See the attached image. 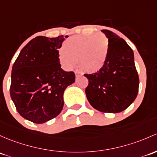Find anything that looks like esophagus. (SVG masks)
Listing matches in <instances>:
<instances>
[{
  "label": "esophagus",
  "instance_id": "esophagus-1",
  "mask_svg": "<svg viewBox=\"0 0 157 157\" xmlns=\"http://www.w3.org/2000/svg\"><path fill=\"white\" fill-rule=\"evenodd\" d=\"M75 75H76V78H77V77H81V76L83 75V74L80 73V72H79V71H76L75 72Z\"/></svg>",
  "mask_w": 157,
  "mask_h": 157
}]
</instances>
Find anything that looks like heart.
I'll use <instances>...</instances> for the list:
<instances>
[{"instance_id": "b5f03b06", "label": "heart", "mask_w": 157, "mask_h": 157, "mask_svg": "<svg viewBox=\"0 0 157 157\" xmlns=\"http://www.w3.org/2000/svg\"><path fill=\"white\" fill-rule=\"evenodd\" d=\"M109 40L103 34L77 35L69 37L59 49V60L66 70L77 63L86 72L96 73L106 64L109 56Z\"/></svg>"}]
</instances>
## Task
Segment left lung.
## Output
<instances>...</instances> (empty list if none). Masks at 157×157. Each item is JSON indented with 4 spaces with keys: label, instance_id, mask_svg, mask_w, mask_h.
Wrapping results in <instances>:
<instances>
[{
    "label": "left lung",
    "instance_id": "obj_1",
    "mask_svg": "<svg viewBox=\"0 0 157 157\" xmlns=\"http://www.w3.org/2000/svg\"><path fill=\"white\" fill-rule=\"evenodd\" d=\"M102 32L109 40L108 59L98 72L84 74L89 80L86 95L96 110L104 113H120L136 98L139 77L131 47L115 33L109 30Z\"/></svg>",
    "mask_w": 157,
    "mask_h": 157
}]
</instances>
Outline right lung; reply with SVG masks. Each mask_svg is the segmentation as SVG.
I'll list each match as a JSON object with an SVG mask.
<instances>
[{
    "label": "right lung",
    "instance_id": "obj_1",
    "mask_svg": "<svg viewBox=\"0 0 157 157\" xmlns=\"http://www.w3.org/2000/svg\"><path fill=\"white\" fill-rule=\"evenodd\" d=\"M67 37L37 36L15 61L10 93L23 118L44 123L62 111L64 91L75 82L74 72L62 70L59 60V49Z\"/></svg>",
    "mask_w": 157,
    "mask_h": 157
}]
</instances>
